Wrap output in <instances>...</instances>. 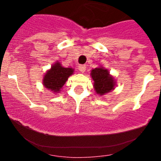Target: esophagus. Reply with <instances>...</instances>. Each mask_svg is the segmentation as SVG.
I'll return each instance as SVG.
<instances>
[{"instance_id":"1","label":"esophagus","mask_w":161,"mask_h":161,"mask_svg":"<svg viewBox=\"0 0 161 161\" xmlns=\"http://www.w3.org/2000/svg\"><path fill=\"white\" fill-rule=\"evenodd\" d=\"M86 70V66L85 65H80L79 66V71L80 72H85Z\"/></svg>"}]
</instances>
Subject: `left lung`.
<instances>
[{
    "mask_svg": "<svg viewBox=\"0 0 161 161\" xmlns=\"http://www.w3.org/2000/svg\"><path fill=\"white\" fill-rule=\"evenodd\" d=\"M91 76L94 81L93 87L97 94L102 96L114 89L116 84L114 78L103 67L93 69L91 71Z\"/></svg>",
    "mask_w": 161,
    "mask_h": 161,
    "instance_id": "left-lung-1",
    "label": "left lung"
}]
</instances>
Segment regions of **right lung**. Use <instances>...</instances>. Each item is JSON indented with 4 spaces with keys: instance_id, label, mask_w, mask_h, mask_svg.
<instances>
[{
    "instance_id": "right-lung-1",
    "label": "right lung",
    "mask_w": 161,
    "mask_h": 161,
    "mask_svg": "<svg viewBox=\"0 0 161 161\" xmlns=\"http://www.w3.org/2000/svg\"><path fill=\"white\" fill-rule=\"evenodd\" d=\"M73 72L74 69L72 68H64L59 64V62H55L51 69H49L44 75L42 80L44 87L53 91L55 93H59L68 77L73 74Z\"/></svg>"
}]
</instances>
